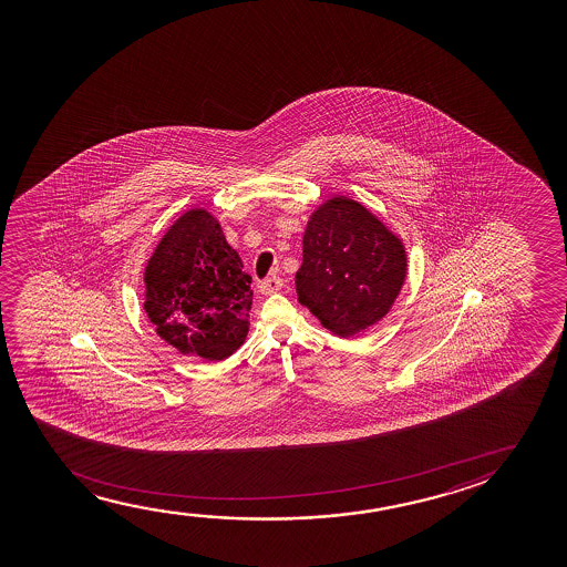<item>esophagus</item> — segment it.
Segmentation results:
<instances>
[{
  "label": "esophagus",
  "instance_id": "esophagus-1",
  "mask_svg": "<svg viewBox=\"0 0 567 567\" xmlns=\"http://www.w3.org/2000/svg\"><path fill=\"white\" fill-rule=\"evenodd\" d=\"M280 288H282V279H279V277H269V279H264L259 282V290H261L264 295L279 292Z\"/></svg>",
  "mask_w": 567,
  "mask_h": 567
}]
</instances>
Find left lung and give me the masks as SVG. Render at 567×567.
<instances>
[{"label": "left lung", "instance_id": "8db88e82", "mask_svg": "<svg viewBox=\"0 0 567 567\" xmlns=\"http://www.w3.org/2000/svg\"><path fill=\"white\" fill-rule=\"evenodd\" d=\"M296 272L298 302L339 337L388 316L406 277L403 240L362 203L331 197L311 213Z\"/></svg>", "mask_w": 567, "mask_h": 567}]
</instances>
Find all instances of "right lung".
I'll return each mask as SVG.
<instances>
[{
	"instance_id": "right-lung-1",
	"label": "right lung",
	"mask_w": 567,
	"mask_h": 567,
	"mask_svg": "<svg viewBox=\"0 0 567 567\" xmlns=\"http://www.w3.org/2000/svg\"><path fill=\"white\" fill-rule=\"evenodd\" d=\"M143 280L151 323L182 354L217 362L246 341L251 277L209 210H186L166 230Z\"/></svg>"
}]
</instances>
